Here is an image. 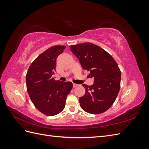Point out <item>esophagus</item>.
Masks as SVG:
<instances>
[{"instance_id": "obj_1", "label": "esophagus", "mask_w": 149, "mask_h": 149, "mask_svg": "<svg viewBox=\"0 0 149 149\" xmlns=\"http://www.w3.org/2000/svg\"><path fill=\"white\" fill-rule=\"evenodd\" d=\"M73 88H75V87L77 86L78 84H75V83H73Z\"/></svg>"}]
</instances>
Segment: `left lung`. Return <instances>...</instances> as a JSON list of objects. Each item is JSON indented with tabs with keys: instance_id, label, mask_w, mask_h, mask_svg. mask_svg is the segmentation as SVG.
Returning a JSON list of instances; mask_svg holds the SVG:
<instances>
[{
	"instance_id": "1",
	"label": "left lung",
	"mask_w": 149,
	"mask_h": 149,
	"mask_svg": "<svg viewBox=\"0 0 149 149\" xmlns=\"http://www.w3.org/2000/svg\"><path fill=\"white\" fill-rule=\"evenodd\" d=\"M84 70L94 79L91 86L83 84L85 94L79 101L82 109L90 114H101L113 104L120 90L121 73L117 63L104 49L91 43L71 46Z\"/></svg>"
}]
</instances>
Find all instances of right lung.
Masks as SVG:
<instances>
[{
  "mask_svg": "<svg viewBox=\"0 0 149 149\" xmlns=\"http://www.w3.org/2000/svg\"><path fill=\"white\" fill-rule=\"evenodd\" d=\"M65 48L55 45L47 49L32 62L26 75V88L31 102L38 111L48 116L56 115L64 109L66 97L73 88L71 82L52 78L57 58Z\"/></svg>",
  "mask_w": 149,
  "mask_h": 149,
  "instance_id": "add662e5",
  "label": "right lung"
}]
</instances>
